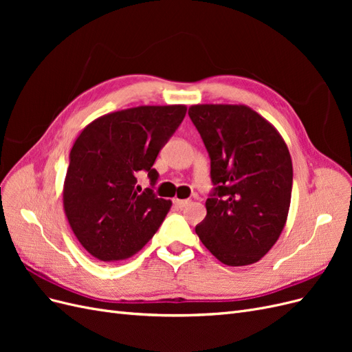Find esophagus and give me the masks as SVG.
<instances>
[{"instance_id":"34e87169","label":"esophagus","mask_w":352,"mask_h":352,"mask_svg":"<svg viewBox=\"0 0 352 352\" xmlns=\"http://www.w3.org/2000/svg\"><path fill=\"white\" fill-rule=\"evenodd\" d=\"M173 202H175V206H177V207H185V206L188 204V202H189V199H179V198H175Z\"/></svg>"}]
</instances>
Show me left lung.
I'll return each instance as SVG.
<instances>
[{
  "label": "left lung",
  "mask_w": 352,
  "mask_h": 352,
  "mask_svg": "<svg viewBox=\"0 0 352 352\" xmlns=\"http://www.w3.org/2000/svg\"><path fill=\"white\" fill-rule=\"evenodd\" d=\"M189 117L206 144L216 185L199 241L226 265H248L267 254L286 225L292 160L282 135L243 104H195Z\"/></svg>",
  "instance_id": "8db88e82"
}]
</instances>
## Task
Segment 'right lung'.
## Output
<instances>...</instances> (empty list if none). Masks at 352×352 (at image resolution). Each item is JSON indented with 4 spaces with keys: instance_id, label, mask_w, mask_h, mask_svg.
<instances>
[{
    "instance_id": "obj_1",
    "label": "right lung",
    "mask_w": 352,
    "mask_h": 352,
    "mask_svg": "<svg viewBox=\"0 0 352 352\" xmlns=\"http://www.w3.org/2000/svg\"><path fill=\"white\" fill-rule=\"evenodd\" d=\"M186 114V105H140L104 114L73 142L63 185V207L82 247L101 261L136 254L166 219L172 201L140 194L136 175L153 168L162 146Z\"/></svg>"
}]
</instances>
